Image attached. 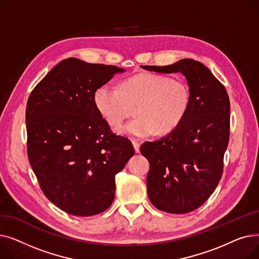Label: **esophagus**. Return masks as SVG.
I'll list each match as a JSON object with an SVG mask.
<instances>
[{
  "mask_svg": "<svg viewBox=\"0 0 259 259\" xmlns=\"http://www.w3.org/2000/svg\"><path fill=\"white\" fill-rule=\"evenodd\" d=\"M132 145H133V147H134L135 152L139 153V152H140V143H138L137 141H133V142H132Z\"/></svg>",
  "mask_w": 259,
  "mask_h": 259,
  "instance_id": "34e87169",
  "label": "esophagus"
}]
</instances>
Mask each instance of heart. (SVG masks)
I'll use <instances>...</instances> for the list:
<instances>
[{
  "label": "heart",
  "mask_w": 259,
  "mask_h": 259,
  "mask_svg": "<svg viewBox=\"0 0 259 259\" xmlns=\"http://www.w3.org/2000/svg\"><path fill=\"white\" fill-rule=\"evenodd\" d=\"M93 103L109 125L115 127L135 107V117L116 132L146 138L156 132H172L183 121L190 105L189 87L183 80L164 74L141 72L121 81L116 89L105 84L95 89Z\"/></svg>",
  "instance_id": "obj_1"
}]
</instances>
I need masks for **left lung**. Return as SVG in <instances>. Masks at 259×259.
<instances>
[{
  "label": "left lung",
  "instance_id": "obj_1",
  "mask_svg": "<svg viewBox=\"0 0 259 259\" xmlns=\"http://www.w3.org/2000/svg\"><path fill=\"white\" fill-rule=\"evenodd\" d=\"M159 73H183L190 105L167 137L141 146L150 162L147 192L158 210L185 214L199 208L219 185L230 137V100L225 86L205 65L185 59L168 66H142Z\"/></svg>",
  "mask_w": 259,
  "mask_h": 259
}]
</instances>
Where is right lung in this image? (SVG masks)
<instances>
[{"label":"right lung","mask_w":259,"mask_h":259,"mask_svg":"<svg viewBox=\"0 0 259 259\" xmlns=\"http://www.w3.org/2000/svg\"><path fill=\"white\" fill-rule=\"evenodd\" d=\"M111 65L60 62L34 87L26 107L27 153L45 196L68 214L92 216L111 206L115 175L135 153L99 113L93 93Z\"/></svg>","instance_id":"add662e5"}]
</instances>
